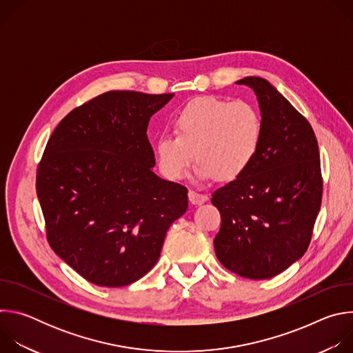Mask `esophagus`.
Wrapping results in <instances>:
<instances>
[{
  "label": "esophagus",
  "mask_w": 353,
  "mask_h": 353,
  "mask_svg": "<svg viewBox=\"0 0 353 353\" xmlns=\"http://www.w3.org/2000/svg\"><path fill=\"white\" fill-rule=\"evenodd\" d=\"M188 199H190L191 204H194V205H201V204L205 203V201L208 199V196H207L205 194H199V192H196V191L190 190V191H188Z\"/></svg>",
  "instance_id": "esophagus-1"
}]
</instances>
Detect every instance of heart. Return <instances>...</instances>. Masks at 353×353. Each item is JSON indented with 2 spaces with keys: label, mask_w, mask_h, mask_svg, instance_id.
Listing matches in <instances>:
<instances>
[{
  "label": "heart",
  "mask_w": 353,
  "mask_h": 353,
  "mask_svg": "<svg viewBox=\"0 0 353 353\" xmlns=\"http://www.w3.org/2000/svg\"><path fill=\"white\" fill-rule=\"evenodd\" d=\"M176 137L163 135L157 142L161 172L169 180L187 176L196 155L201 179L229 181L243 176L253 165L263 139L257 109L243 100L198 96L172 119Z\"/></svg>",
  "instance_id": "heart-1"
}]
</instances>
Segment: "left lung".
<instances>
[{"label": "left lung", "instance_id": "8db88e82", "mask_svg": "<svg viewBox=\"0 0 353 353\" xmlns=\"http://www.w3.org/2000/svg\"><path fill=\"white\" fill-rule=\"evenodd\" d=\"M236 83L257 94L263 139L248 170L212 194L222 219L214 247L226 270L268 279L310 244L323 195L319 143L309 121L267 79Z\"/></svg>", "mask_w": 353, "mask_h": 353}]
</instances>
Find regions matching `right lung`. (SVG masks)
<instances>
[{"label":"right lung","mask_w":353,"mask_h":353,"mask_svg":"<svg viewBox=\"0 0 353 353\" xmlns=\"http://www.w3.org/2000/svg\"><path fill=\"white\" fill-rule=\"evenodd\" d=\"M173 93L110 90L68 113L36 174L48 244L86 281L130 285L154 268L187 188L154 173L148 123Z\"/></svg>","instance_id":"add662e5"}]
</instances>
